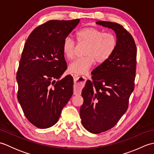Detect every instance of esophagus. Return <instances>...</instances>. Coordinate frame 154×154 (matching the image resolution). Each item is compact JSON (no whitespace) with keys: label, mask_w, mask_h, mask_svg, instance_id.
<instances>
[{"label":"esophagus","mask_w":154,"mask_h":154,"mask_svg":"<svg viewBox=\"0 0 154 154\" xmlns=\"http://www.w3.org/2000/svg\"><path fill=\"white\" fill-rule=\"evenodd\" d=\"M72 76L73 77V80L75 82L74 85V93H79L81 89H83L84 84L85 83L87 79L85 77H79L77 75L73 74Z\"/></svg>","instance_id":"esophagus-1"}]
</instances>
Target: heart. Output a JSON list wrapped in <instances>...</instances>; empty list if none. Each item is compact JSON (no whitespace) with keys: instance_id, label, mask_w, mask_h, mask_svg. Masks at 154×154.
Listing matches in <instances>:
<instances>
[{"instance_id":"heart-1","label":"heart","mask_w":154,"mask_h":154,"mask_svg":"<svg viewBox=\"0 0 154 154\" xmlns=\"http://www.w3.org/2000/svg\"><path fill=\"white\" fill-rule=\"evenodd\" d=\"M79 43L88 44L84 52L85 56L78 58L69 66V71L75 75H84L96 61L103 63L111 57L117 46V38L111 32H104L96 28L88 27L77 32ZM62 50L68 60H73L75 56V43L70 37L64 39Z\"/></svg>"}]
</instances>
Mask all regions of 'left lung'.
I'll return each mask as SVG.
<instances>
[{"label": "left lung", "mask_w": 154, "mask_h": 154, "mask_svg": "<svg viewBox=\"0 0 154 154\" xmlns=\"http://www.w3.org/2000/svg\"><path fill=\"white\" fill-rule=\"evenodd\" d=\"M116 34L117 46L111 57L92 71L82 91L81 122L88 131L99 134L112 128L128 108L134 89L137 50L132 35L115 22L97 21Z\"/></svg>", "instance_id": "1"}]
</instances>
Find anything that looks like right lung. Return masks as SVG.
Returning <instances> with one entry per match:
<instances>
[{"label":"right lung","instance_id":"obj_1","mask_svg":"<svg viewBox=\"0 0 154 154\" xmlns=\"http://www.w3.org/2000/svg\"><path fill=\"white\" fill-rule=\"evenodd\" d=\"M79 21H48L35 28L24 44L16 74L17 98L25 116L38 128L54 126L73 94L71 75L55 79L67 69L62 43Z\"/></svg>","mask_w":154,"mask_h":154}]
</instances>
